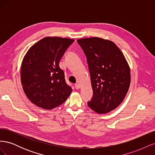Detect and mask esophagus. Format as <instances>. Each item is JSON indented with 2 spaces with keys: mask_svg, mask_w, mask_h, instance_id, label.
<instances>
[{
  "mask_svg": "<svg viewBox=\"0 0 155 155\" xmlns=\"http://www.w3.org/2000/svg\"><path fill=\"white\" fill-rule=\"evenodd\" d=\"M80 87H81V86H80V85H79V84H78V83L75 84V88H76V89H79Z\"/></svg>",
  "mask_w": 155,
  "mask_h": 155,
  "instance_id": "esophagus-1",
  "label": "esophagus"
}]
</instances>
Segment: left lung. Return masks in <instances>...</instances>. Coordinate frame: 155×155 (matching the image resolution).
Segmentation results:
<instances>
[{
  "mask_svg": "<svg viewBox=\"0 0 155 155\" xmlns=\"http://www.w3.org/2000/svg\"><path fill=\"white\" fill-rule=\"evenodd\" d=\"M77 41L87 56L90 71L93 97L88 105L98 114L108 113L120 105L129 91V64L110 40L94 37Z\"/></svg>",
  "mask_w": 155,
  "mask_h": 155,
  "instance_id": "1",
  "label": "left lung"
}]
</instances>
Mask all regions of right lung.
<instances>
[{"mask_svg": "<svg viewBox=\"0 0 155 155\" xmlns=\"http://www.w3.org/2000/svg\"><path fill=\"white\" fill-rule=\"evenodd\" d=\"M74 41L59 37H46L28 50L21 63V81L32 104L51 110L63 104L72 93L59 63Z\"/></svg>", "mask_w": 155, "mask_h": 155, "instance_id": "add662e5", "label": "right lung"}]
</instances>
